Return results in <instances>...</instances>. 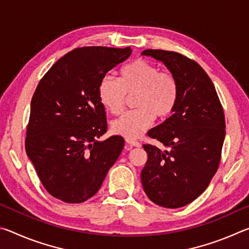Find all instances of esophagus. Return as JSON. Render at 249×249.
Masks as SVG:
<instances>
[{"label": "esophagus", "mask_w": 249, "mask_h": 249, "mask_svg": "<svg viewBox=\"0 0 249 249\" xmlns=\"http://www.w3.org/2000/svg\"><path fill=\"white\" fill-rule=\"evenodd\" d=\"M126 142L129 147H140L141 142H138L137 141H133V140H126Z\"/></svg>", "instance_id": "1"}]
</instances>
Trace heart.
Masks as SVG:
<instances>
[{
	"instance_id": "b5f03b06",
	"label": "heart",
	"mask_w": 249,
	"mask_h": 249,
	"mask_svg": "<svg viewBox=\"0 0 249 249\" xmlns=\"http://www.w3.org/2000/svg\"><path fill=\"white\" fill-rule=\"evenodd\" d=\"M134 94L137 109L112 123V132L126 140L141 137L155 117L165 119L174 112L179 98L178 81L171 73L159 72L157 67L142 59L122 67L119 79L104 75L100 80L99 99L113 115H120L127 95Z\"/></svg>"
}]
</instances>
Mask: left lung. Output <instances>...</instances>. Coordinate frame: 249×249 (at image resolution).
<instances>
[{
	"instance_id": "1",
	"label": "left lung",
	"mask_w": 249,
	"mask_h": 249,
	"mask_svg": "<svg viewBox=\"0 0 249 249\" xmlns=\"http://www.w3.org/2000/svg\"><path fill=\"white\" fill-rule=\"evenodd\" d=\"M142 54L161 61L179 86L172 115L148 132L170 149L142 145L148 159L142 184L155 204L181 208L202 195L215 175L225 138L224 112L212 80L195 60L158 49Z\"/></svg>"
}]
</instances>
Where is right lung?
Instances as JSON below:
<instances>
[{
	"mask_svg": "<svg viewBox=\"0 0 249 249\" xmlns=\"http://www.w3.org/2000/svg\"><path fill=\"white\" fill-rule=\"evenodd\" d=\"M130 53V47L73 49L53 65L33 95L25 149L41 183L67 203H82L99 191L124 147L107 133L100 80Z\"/></svg>",
	"mask_w": 249,
	"mask_h": 249,
	"instance_id": "obj_1",
	"label": "right lung"
}]
</instances>
